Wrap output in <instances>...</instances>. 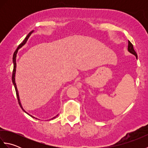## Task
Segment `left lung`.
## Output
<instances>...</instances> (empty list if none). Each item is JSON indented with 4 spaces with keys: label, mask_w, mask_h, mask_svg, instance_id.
<instances>
[{
    "label": "left lung",
    "mask_w": 148,
    "mask_h": 148,
    "mask_svg": "<svg viewBox=\"0 0 148 148\" xmlns=\"http://www.w3.org/2000/svg\"><path fill=\"white\" fill-rule=\"evenodd\" d=\"M128 51H129L130 53H131L132 54L134 55L135 56H136V57L137 58V53L135 51V50L134 49V46H133V45L132 44L129 40H128Z\"/></svg>",
    "instance_id": "left-lung-1"
}]
</instances>
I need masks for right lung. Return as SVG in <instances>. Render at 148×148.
Segmentation results:
<instances>
[{
    "label": "right lung",
    "mask_w": 148,
    "mask_h": 148,
    "mask_svg": "<svg viewBox=\"0 0 148 148\" xmlns=\"http://www.w3.org/2000/svg\"><path fill=\"white\" fill-rule=\"evenodd\" d=\"M33 32H34V30H32L30 32H29V34H28V35L27 36V37H25V39L24 40H23V41L22 42L20 45L18 46V47L17 48V49H16V51H14V54H13V57H12V62H13V65H14V67H13V71H12V83H13V84H14V88H15V90H16V97H17V99H18V103H19V104H20V107H21V108L22 109V110H23V111L25 112H26L27 114H29V116H30L31 117H32V118H34V116H32V115H30V114H29V113H27L25 111V110L23 109V108H22V106H21V102H20V98H19V95H18V89H17V87H16V83H15V74H16V55H17V53H18V49H20V48H21L22 46H23V45H25V44L26 42H27V40H28V39L29 38V37L30 36V35L31 34H32V33H33ZM56 118V117H54V118H53L52 119H53V118ZM37 119V118H36Z\"/></svg>",
    "instance_id": "1"
}]
</instances>
